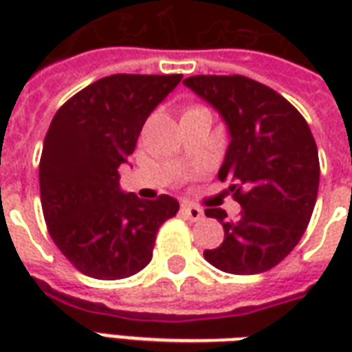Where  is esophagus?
<instances>
[{"label":"esophagus","instance_id":"1","mask_svg":"<svg viewBox=\"0 0 352 352\" xmlns=\"http://www.w3.org/2000/svg\"><path fill=\"white\" fill-rule=\"evenodd\" d=\"M181 209H183V214L186 217V219H188V221L198 222V221H201V219H204V211H201L199 207L192 206V204H184Z\"/></svg>","mask_w":352,"mask_h":352}]
</instances>
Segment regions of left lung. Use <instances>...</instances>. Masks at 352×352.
I'll list each match as a JSON object with an SVG mask.
<instances>
[{"mask_svg":"<svg viewBox=\"0 0 352 352\" xmlns=\"http://www.w3.org/2000/svg\"><path fill=\"white\" fill-rule=\"evenodd\" d=\"M211 103L230 131L219 179L241 206L237 221L209 207L224 228L221 247L204 251L226 273L272 270L302 239L318 192L317 143L298 109L273 88L243 75H194L183 80Z\"/></svg>","mask_w":352,"mask_h":352,"instance_id":"obj_1","label":"left lung"}]
</instances>
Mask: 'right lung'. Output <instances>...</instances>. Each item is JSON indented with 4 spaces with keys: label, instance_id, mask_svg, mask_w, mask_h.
<instances>
[{
    "label": "right lung",
    "instance_id": "add662e5",
    "mask_svg": "<svg viewBox=\"0 0 352 352\" xmlns=\"http://www.w3.org/2000/svg\"><path fill=\"white\" fill-rule=\"evenodd\" d=\"M183 75H111L58 109L43 143L39 188L52 241L80 273L115 280L153 258L156 234L179 201L124 194L118 168L143 124Z\"/></svg>",
    "mask_w": 352,
    "mask_h": 352
}]
</instances>
